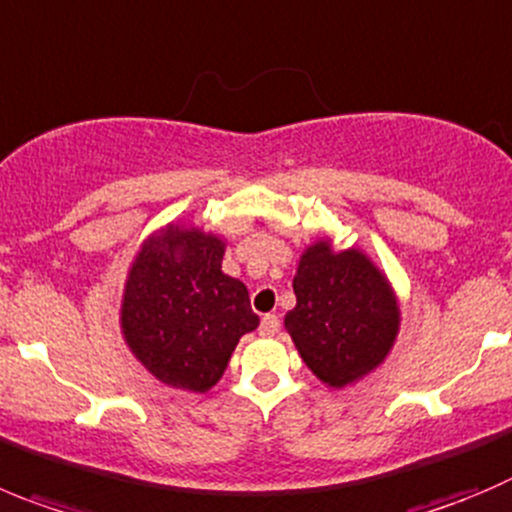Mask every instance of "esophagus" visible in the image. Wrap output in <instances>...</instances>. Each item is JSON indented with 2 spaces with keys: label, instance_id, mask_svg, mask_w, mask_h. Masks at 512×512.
<instances>
[{
  "label": "esophagus",
  "instance_id": "34e87169",
  "mask_svg": "<svg viewBox=\"0 0 512 512\" xmlns=\"http://www.w3.org/2000/svg\"><path fill=\"white\" fill-rule=\"evenodd\" d=\"M280 331V318L278 315H262V323H260V333L262 336H275V333Z\"/></svg>",
  "mask_w": 512,
  "mask_h": 512
}]
</instances>
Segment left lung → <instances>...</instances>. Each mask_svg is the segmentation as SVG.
Listing matches in <instances>:
<instances>
[{"mask_svg": "<svg viewBox=\"0 0 512 512\" xmlns=\"http://www.w3.org/2000/svg\"><path fill=\"white\" fill-rule=\"evenodd\" d=\"M295 303L285 331L300 358L331 389H343L384 364L401 326L389 278L366 252L333 250L328 237L303 250L293 278Z\"/></svg>", "mask_w": 512, "mask_h": 512, "instance_id": "1", "label": "left lung"}]
</instances>
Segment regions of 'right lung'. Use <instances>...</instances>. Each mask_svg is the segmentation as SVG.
<instances>
[{
    "instance_id": "add662e5",
    "label": "right lung",
    "mask_w": 512,
    "mask_h": 512,
    "mask_svg": "<svg viewBox=\"0 0 512 512\" xmlns=\"http://www.w3.org/2000/svg\"><path fill=\"white\" fill-rule=\"evenodd\" d=\"M227 242L191 224L148 234L121 300V333L138 364L181 391L212 389L232 351L260 326L245 283L222 272Z\"/></svg>"
}]
</instances>
